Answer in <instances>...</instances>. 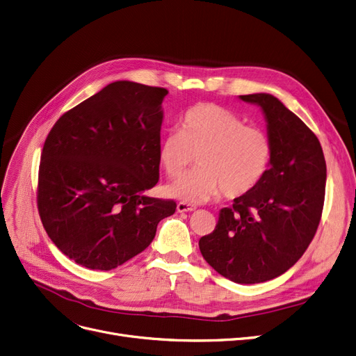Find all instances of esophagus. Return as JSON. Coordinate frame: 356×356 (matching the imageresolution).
I'll use <instances>...</instances> for the list:
<instances>
[{"mask_svg":"<svg viewBox=\"0 0 356 356\" xmlns=\"http://www.w3.org/2000/svg\"><path fill=\"white\" fill-rule=\"evenodd\" d=\"M176 209H177V212H192L196 208L193 205H191V204H186V202H179Z\"/></svg>","mask_w":356,"mask_h":356,"instance_id":"1","label":"esophagus"}]
</instances>
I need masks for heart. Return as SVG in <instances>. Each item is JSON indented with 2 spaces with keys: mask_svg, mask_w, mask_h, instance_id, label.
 <instances>
[{
  "mask_svg": "<svg viewBox=\"0 0 356 356\" xmlns=\"http://www.w3.org/2000/svg\"><path fill=\"white\" fill-rule=\"evenodd\" d=\"M196 157L197 168L168 184L165 193L204 204L221 192L228 199L250 193L268 173L272 144L265 131L245 127L221 106L199 103L184 113L181 131L160 144L159 160L168 177H180Z\"/></svg>",
  "mask_w": 356,
  "mask_h": 356,
  "instance_id": "b5f03b06",
  "label": "heart"
}]
</instances>
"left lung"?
Returning a JSON list of instances; mask_svg holds the SVG:
<instances>
[{
  "label": "left lung",
  "instance_id": "1",
  "mask_svg": "<svg viewBox=\"0 0 356 356\" xmlns=\"http://www.w3.org/2000/svg\"><path fill=\"white\" fill-rule=\"evenodd\" d=\"M266 119L272 159L257 186L220 211L199 240L208 264L237 284H260L285 273L312 243L326 192V161L317 136L268 92L238 96Z\"/></svg>",
  "mask_w": 356,
  "mask_h": 356
}]
</instances>
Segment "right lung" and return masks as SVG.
Here are the masks:
<instances>
[{
	"label": "right lung",
	"instance_id": "obj_1",
	"mask_svg": "<svg viewBox=\"0 0 356 356\" xmlns=\"http://www.w3.org/2000/svg\"><path fill=\"white\" fill-rule=\"evenodd\" d=\"M167 90L115 81L60 116L39 165L46 233L75 264L111 270L144 252L176 202L145 195L160 176Z\"/></svg>",
	"mask_w": 356,
	"mask_h": 356
}]
</instances>
